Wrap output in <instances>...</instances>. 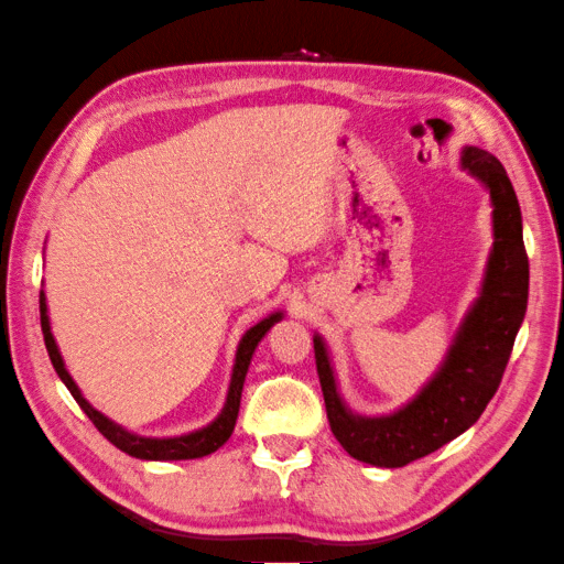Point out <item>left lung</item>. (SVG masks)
Here are the masks:
<instances>
[{"label": "left lung", "instance_id": "1", "mask_svg": "<svg viewBox=\"0 0 564 564\" xmlns=\"http://www.w3.org/2000/svg\"><path fill=\"white\" fill-rule=\"evenodd\" d=\"M463 170L485 184L492 202V252L482 290L459 325L435 377L397 412L365 417L345 404L322 337L315 335L317 375L332 435L359 463L404 467L473 427L502 382L517 332L528 312L530 262L520 202L497 156L465 147Z\"/></svg>", "mask_w": 564, "mask_h": 564}]
</instances>
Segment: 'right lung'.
Returning a JSON list of instances; mask_svg holds the SVG:
<instances>
[{"label": "right lung", "mask_w": 564, "mask_h": 564, "mask_svg": "<svg viewBox=\"0 0 564 564\" xmlns=\"http://www.w3.org/2000/svg\"><path fill=\"white\" fill-rule=\"evenodd\" d=\"M282 317H284L282 312H274V315L264 317L262 322H257L254 327H249L245 332V337L239 339L237 355H235V367H232V380H229L225 408H221V412L207 424V427L187 432V435H180V437H142V435H134V432L124 430L122 424H117L109 417H105V414L97 412L85 400V397H82L77 382L72 380L67 367H64V359L59 355L57 343H54L52 327H50V315H47V297H44V292H40V319H42L44 345H47L50 359H52L54 369H57L59 380L67 384V390L72 392L74 400H77L79 408L85 410L87 417L95 422V427L101 432V435L112 442L115 447H119L122 452H127V455H132L137 459H197V457L212 455V452L225 445L229 435L235 432L237 414H239V400H242L245 377H247L249 362H252L254 349H257V345L262 343V337L267 335V332H270L274 322H280Z\"/></svg>", "instance_id": "right-lung-1"}]
</instances>
